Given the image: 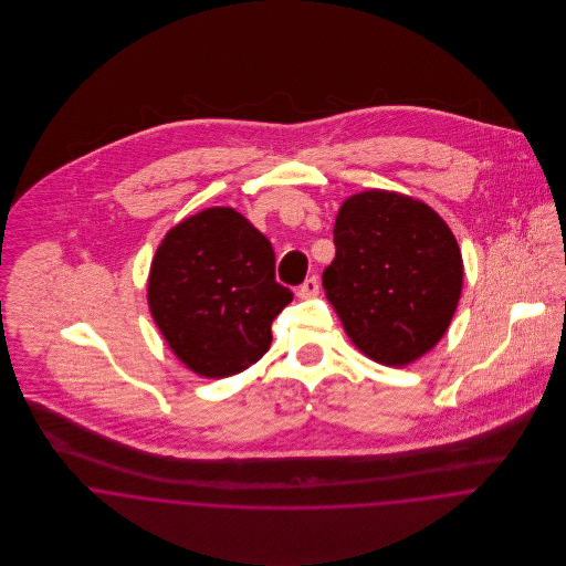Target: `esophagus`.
<instances>
[{
	"label": "esophagus",
	"instance_id": "esophagus-1",
	"mask_svg": "<svg viewBox=\"0 0 566 566\" xmlns=\"http://www.w3.org/2000/svg\"><path fill=\"white\" fill-rule=\"evenodd\" d=\"M318 290H321V283H318V279L316 276H310L301 287H298V292H296V296L298 298H314L316 294H318Z\"/></svg>",
	"mask_w": 566,
	"mask_h": 566
}]
</instances>
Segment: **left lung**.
Instances as JSON below:
<instances>
[{
  "label": "left lung",
  "instance_id": "1",
  "mask_svg": "<svg viewBox=\"0 0 566 566\" xmlns=\"http://www.w3.org/2000/svg\"><path fill=\"white\" fill-rule=\"evenodd\" d=\"M333 243L323 285L350 342L392 368L429 353L453 321L464 283L449 224L422 200L368 189L342 202Z\"/></svg>",
  "mask_w": 566,
  "mask_h": 566
}]
</instances>
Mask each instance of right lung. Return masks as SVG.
I'll return each instance as SVG.
<instances>
[{"instance_id":"right-lung-1","label":"right lung","mask_w":566,"mask_h":566,"mask_svg":"<svg viewBox=\"0 0 566 566\" xmlns=\"http://www.w3.org/2000/svg\"><path fill=\"white\" fill-rule=\"evenodd\" d=\"M292 298L274 279L272 243L231 207L205 209L169 229L148 276V307L167 346L207 379L259 361L272 321Z\"/></svg>"}]
</instances>
